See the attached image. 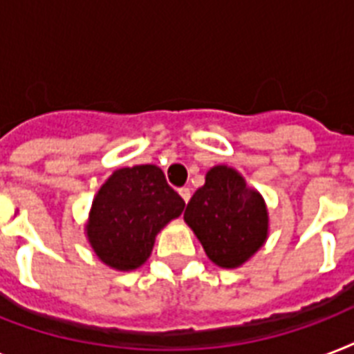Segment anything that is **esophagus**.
Segmentation results:
<instances>
[{
    "label": "esophagus",
    "instance_id": "1",
    "mask_svg": "<svg viewBox=\"0 0 354 354\" xmlns=\"http://www.w3.org/2000/svg\"><path fill=\"white\" fill-rule=\"evenodd\" d=\"M178 193H180V196H182L183 202H185V204H187L189 200H191V189H189V187L178 189Z\"/></svg>",
    "mask_w": 354,
    "mask_h": 354
}]
</instances>
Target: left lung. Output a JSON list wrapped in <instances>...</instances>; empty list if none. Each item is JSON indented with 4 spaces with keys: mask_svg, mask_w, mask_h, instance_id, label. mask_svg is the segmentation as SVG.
Here are the masks:
<instances>
[{
    "mask_svg": "<svg viewBox=\"0 0 354 354\" xmlns=\"http://www.w3.org/2000/svg\"><path fill=\"white\" fill-rule=\"evenodd\" d=\"M183 221L202 242L209 261L221 268L248 263L264 246L270 232L263 194L230 165L211 167L205 183L187 204Z\"/></svg>",
    "mask_w": 354,
    "mask_h": 354,
    "instance_id": "8db88e82",
    "label": "left lung"
}]
</instances>
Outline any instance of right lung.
Instances as JSON below:
<instances>
[{"label": "right lung", "mask_w": 354, "mask_h": 354, "mask_svg": "<svg viewBox=\"0 0 354 354\" xmlns=\"http://www.w3.org/2000/svg\"><path fill=\"white\" fill-rule=\"evenodd\" d=\"M185 202L158 165L112 172L91 202L86 239L101 263L130 272L147 263L156 235L182 215Z\"/></svg>", "instance_id": "1"}]
</instances>
